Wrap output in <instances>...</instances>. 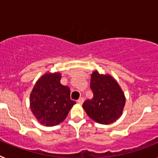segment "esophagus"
I'll return each instance as SVG.
<instances>
[{
  "label": "esophagus",
  "instance_id": "1",
  "mask_svg": "<svg viewBox=\"0 0 158 158\" xmlns=\"http://www.w3.org/2000/svg\"><path fill=\"white\" fill-rule=\"evenodd\" d=\"M84 100H85V99H84V97H80V98H79V100H77V103H78V104H83Z\"/></svg>",
  "mask_w": 158,
  "mask_h": 158
}]
</instances>
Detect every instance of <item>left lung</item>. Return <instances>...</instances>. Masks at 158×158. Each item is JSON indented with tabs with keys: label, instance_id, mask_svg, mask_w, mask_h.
<instances>
[{
	"label": "left lung",
	"instance_id": "left-lung-1",
	"mask_svg": "<svg viewBox=\"0 0 158 158\" xmlns=\"http://www.w3.org/2000/svg\"><path fill=\"white\" fill-rule=\"evenodd\" d=\"M90 87L93 97L84 102V110L95 122L108 125L120 118L126 103L123 89L110 74H100L94 70Z\"/></svg>",
	"mask_w": 158,
	"mask_h": 158
}]
</instances>
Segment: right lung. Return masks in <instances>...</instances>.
<instances>
[{
    "label": "right lung",
    "instance_id": "1",
    "mask_svg": "<svg viewBox=\"0 0 158 158\" xmlns=\"http://www.w3.org/2000/svg\"><path fill=\"white\" fill-rule=\"evenodd\" d=\"M61 73H46L38 79L30 94V108L38 122L54 127L63 122L76 104L70 99V89L60 83Z\"/></svg>",
    "mask_w": 158,
    "mask_h": 158
}]
</instances>
